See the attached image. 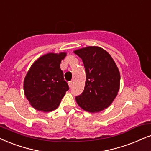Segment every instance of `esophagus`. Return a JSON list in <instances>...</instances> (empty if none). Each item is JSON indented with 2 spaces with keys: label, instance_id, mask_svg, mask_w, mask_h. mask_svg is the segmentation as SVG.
I'll use <instances>...</instances> for the list:
<instances>
[{
  "label": "esophagus",
  "instance_id": "1",
  "mask_svg": "<svg viewBox=\"0 0 151 151\" xmlns=\"http://www.w3.org/2000/svg\"><path fill=\"white\" fill-rule=\"evenodd\" d=\"M68 86H69L70 87H72V85H73V82L72 81H69L68 83Z\"/></svg>",
  "mask_w": 151,
  "mask_h": 151
}]
</instances>
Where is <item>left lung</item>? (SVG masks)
<instances>
[{
    "label": "left lung",
    "mask_w": 151,
    "mask_h": 151,
    "mask_svg": "<svg viewBox=\"0 0 151 151\" xmlns=\"http://www.w3.org/2000/svg\"><path fill=\"white\" fill-rule=\"evenodd\" d=\"M74 53L83 61L86 81L83 93L76 97L79 106L90 113L99 112L112 104L120 89V72L111 56L96 46Z\"/></svg>",
    "instance_id": "1"
}]
</instances>
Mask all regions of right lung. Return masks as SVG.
Segmentation results:
<instances>
[{
    "label": "right lung",
    "mask_w": 151,
    "mask_h": 151,
    "mask_svg": "<svg viewBox=\"0 0 151 151\" xmlns=\"http://www.w3.org/2000/svg\"><path fill=\"white\" fill-rule=\"evenodd\" d=\"M66 52L48 53L31 66L24 81L26 97L35 109L50 112L59 106L69 87L60 68Z\"/></svg>",
    "instance_id": "1"
}]
</instances>
